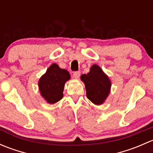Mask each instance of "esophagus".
Wrapping results in <instances>:
<instances>
[{
    "instance_id": "obj_1",
    "label": "esophagus",
    "mask_w": 153,
    "mask_h": 153,
    "mask_svg": "<svg viewBox=\"0 0 153 153\" xmlns=\"http://www.w3.org/2000/svg\"><path fill=\"white\" fill-rule=\"evenodd\" d=\"M80 75H81V72H80V71H77V72H73L74 78H76V79H78V78H79Z\"/></svg>"
}]
</instances>
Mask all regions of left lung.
Returning <instances> with one entry per match:
<instances>
[{
    "mask_svg": "<svg viewBox=\"0 0 153 153\" xmlns=\"http://www.w3.org/2000/svg\"><path fill=\"white\" fill-rule=\"evenodd\" d=\"M81 79L85 84L88 99L96 105L102 104L110 92L111 81L101 67L94 64L89 73L81 75Z\"/></svg>",
    "mask_w": 153,
    "mask_h": 153,
    "instance_id": "8db88e82",
    "label": "left lung"
}]
</instances>
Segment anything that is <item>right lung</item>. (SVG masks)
I'll return each mask as SVG.
<instances>
[{
    "instance_id": "right-lung-1",
    "label": "right lung",
    "mask_w": 153,
    "mask_h": 153,
    "mask_svg": "<svg viewBox=\"0 0 153 153\" xmlns=\"http://www.w3.org/2000/svg\"><path fill=\"white\" fill-rule=\"evenodd\" d=\"M70 75L66 69L52 64L38 81V87L43 98L49 104H55L63 98L64 85Z\"/></svg>"
}]
</instances>
